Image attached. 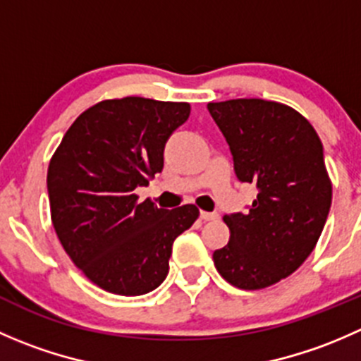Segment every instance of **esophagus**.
Segmentation results:
<instances>
[{
    "instance_id": "esophagus-1",
    "label": "esophagus",
    "mask_w": 361,
    "mask_h": 361,
    "mask_svg": "<svg viewBox=\"0 0 361 361\" xmlns=\"http://www.w3.org/2000/svg\"><path fill=\"white\" fill-rule=\"evenodd\" d=\"M218 214L216 213H207V211H201V220L209 221V220H216Z\"/></svg>"
}]
</instances>
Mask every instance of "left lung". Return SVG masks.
<instances>
[{
  "label": "left lung",
  "mask_w": 361,
  "mask_h": 361,
  "mask_svg": "<svg viewBox=\"0 0 361 361\" xmlns=\"http://www.w3.org/2000/svg\"><path fill=\"white\" fill-rule=\"evenodd\" d=\"M224 133L235 174L255 183L248 213L225 214L228 245L213 253L221 278L262 290L297 271L311 255L332 204L323 145L305 116L265 99L207 104Z\"/></svg>",
  "instance_id": "8db88e82"
}]
</instances>
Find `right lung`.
<instances>
[{
  "label": "right lung",
  "instance_id": "obj_1",
  "mask_svg": "<svg viewBox=\"0 0 361 361\" xmlns=\"http://www.w3.org/2000/svg\"><path fill=\"white\" fill-rule=\"evenodd\" d=\"M190 104L147 97L106 99L64 134L47 173L50 218L73 264L104 292L136 297L169 272L173 243L199 218L194 204L137 202V187L164 167V147Z\"/></svg>",
  "mask_w": 361,
  "mask_h": 361
}]
</instances>
